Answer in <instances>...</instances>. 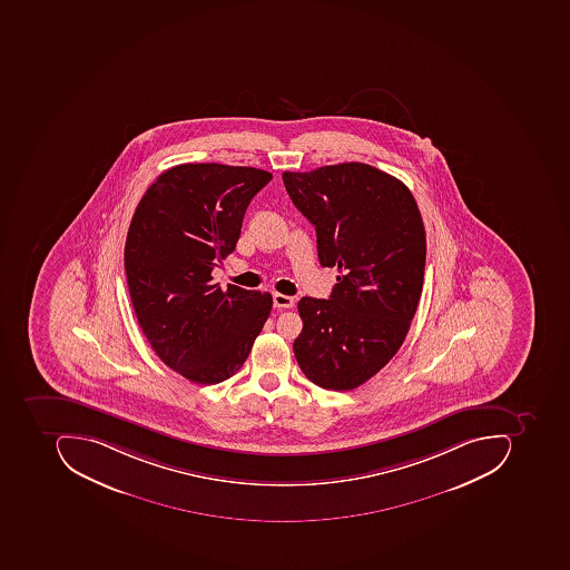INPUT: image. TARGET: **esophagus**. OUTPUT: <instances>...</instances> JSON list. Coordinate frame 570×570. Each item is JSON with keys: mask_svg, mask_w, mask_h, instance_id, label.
Masks as SVG:
<instances>
[{"mask_svg": "<svg viewBox=\"0 0 570 570\" xmlns=\"http://www.w3.org/2000/svg\"><path fill=\"white\" fill-rule=\"evenodd\" d=\"M294 299L287 294L274 293V306L276 308H293Z\"/></svg>", "mask_w": 570, "mask_h": 570, "instance_id": "1", "label": "esophagus"}]
</instances>
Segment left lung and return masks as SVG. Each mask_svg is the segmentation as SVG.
Listing matches in <instances>:
<instances>
[{
  "label": "left lung",
  "mask_w": 570,
  "mask_h": 570,
  "mask_svg": "<svg viewBox=\"0 0 570 570\" xmlns=\"http://www.w3.org/2000/svg\"><path fill=\"white\" fill-rule=\"evenodd\" d=\"M315 226L322 267H337L331 299L305 296L294 356L313 384L353 391L397 353L423 289L426 236L413 194L370 164L283 173Z\"/></svg>",
  "instance_id": "left-lung-1"
}]
</instances>
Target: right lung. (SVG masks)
<instances>
[{"label": "right lung", "instance_id": "right-lung-1", "mask_svg": "<svg viewBox=\"0 0 570 570\" xmlns=\"http://www.w3.org/2000/svg\"><path fill=\"white\" fill-rule=\"evenodd\" d=\"M264 169L179 164L138 202L125 272L138 325L157 356L194 384L235 375L271 315L272 296L213 283L233 254L246 207L271 181Z\"/></svg>", "mask_w": 570, "mask_h": 570}]
</instances>
